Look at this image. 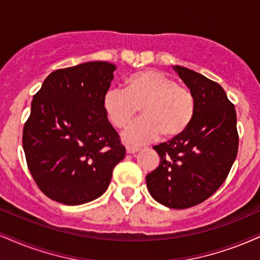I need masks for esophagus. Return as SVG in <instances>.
I'll use <instances>...</instances> for the list:
<instances>
[{
    "label": "esophagus",
    "instance_id": "obj_1",
    "mask_svg": "<svg viewBox=\"0 0 260 260\" xmlns=\"http://www.w3.org/2000/svg\"><path fill=\"white\" fill-rule=\"evenodd\" d=\"M141 148L140 147H134V146H126V153L129 154H134V153H137Z\"/></svg>",
    "mask_w": 260,
    "mask_h": 260
}]
</instances>
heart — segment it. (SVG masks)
<instances>
[{
    "label": "heart",
    "mask_w": 260,
    "mask_h": 260,
    "mask_svg": "<svg viewBox=\"0 0 260 260\" xmlns=\"http://www.w3.org/2000/svg\"><path fill=\"white\" fill-rule=\"evenodd\" d=\"M102 106L106 117L119 130L126 129L142 111L145 117L124 134L129 145H143L160 134L165 139H177L189 129L197 113L193 91L153 70L131 75L125 81V90L106 91Z\"/></svg>",
    "instance_id": "b5f03b06"
}]
</instances>
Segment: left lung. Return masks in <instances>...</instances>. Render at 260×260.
<instances>
[{
	"label": "left lung",
	"instance_id": "left-lung-1",
	"mask_svg": "<svg viewBox=\"0 0 260 260\" xmlns=\"http://www.w3.org/2000/svg\"><path fill=\"white\" fill-rule=\"evenodd\" d=\"M175 71L197 99V113L182 136L153 148L159 166L146 182L154 200L170 208L193 207L216 193L239 149L235 106L218 83L182 66Z\"/></svg>",
	"mask_w": 260,
	"mask_h": 260
}]
</instances>
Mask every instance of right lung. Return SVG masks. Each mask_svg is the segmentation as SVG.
Here are the masks:
<instances>
[{
    "mask_svg": "<svg viewBox=\"0 0 260 260\" xmlns=\"http://www.w3.org/2000/svg\"><path fill=\"white\" fill-rule=\"evenodd\" d=\"M114 70L105 61L56 70L34 95L22 148L37 187L54 201L82 205L101 197L124 159L102 106Z\"/></svg>",
    "mask_w": 260,
    "mask_h": 260,
    "instance_id": "add662e5",
    "label": "right lung"
}]
</instances>
